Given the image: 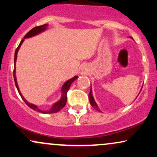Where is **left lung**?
<instances>
[{
    "mask_svg": "<svg viewBox=\"0 0 157 157\" xmlns=\"http://www.w3.org/2000/svg\"><path fill=\"white\" fill-rule=\"evenodd\" d=\"M89 97L90 103H91V106H92L94 109H96L97 111H100V110H99L98 106H97V105L96 104V102H95L94 100V97H93V96H92V91H91H91H90V93H89Z\"/></svg>",
    "mask_w": 157,
    "mask_h": 157,
    "instance_id": "1",
    "label": "left lung"
}]
</instances>
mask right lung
I'll return each mask as SVG.
<instances>
[{"mask_svg":"<svg viewBox=\"0 0 157 157\" xmlns=\"http://www.w3.org/2000/svg\"><path fill=\"white\" fill-rule=\"evenodd\" d=\"M47 26H48L47 24H44V25H42V26L34 27V28L30 30V31L28 33H27L26 35L24 36V38H27V37H32V36H35L36 35H37V34L40 33V32H44V30L46 29V27H47ZM23 40H24V39H23L21 41V43H20L19 46H17V48H16L15 53V59H14V61H15V67H14V71H13V77H14V80H15V83L16 87H17V91H18V92L20 94V95H21V97H22L23 101L26 102V105H28L29 108H31L32 109L35 110V111H38V112L43 113H52L58 112V111H60V110L62 109L63 108L64 106L66 105V101H67V92H68V90H69V88H70V86H71V84L74 81L76 80V79L77 78V76L74 77L73 78L70 79V80H68L67 82H65V84L63 85V88H62V92H63L62 97H61V99H60V100H59L58 102H56L55 104H54V105H52V109H50L49 111H41V110L39 109L38 108H37L36 105H33V104H31V103H29V102H27L26 100L24 99V97L22 96L21 93L20 92V90H19L18 86H17V80H16V76H15V62H16V59H17V52H18L20 47H21V44H23Z\"/></svg>","mask_w":157,"mask_h":157,"instance_id":"obj_1","label":"right lung"}]
</instances>
